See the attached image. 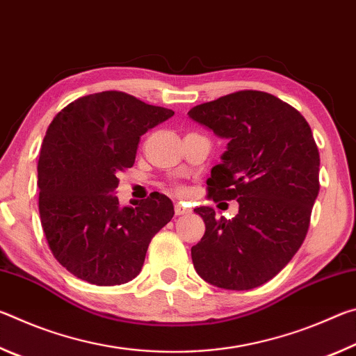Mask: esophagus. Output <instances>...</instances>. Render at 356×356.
<instances>
[{"label": "esophagus", "mask_w": 356, "mask_h": 356, "mask_svg": "<svg viewBox=\"0 0 356 356\" xmlns=\"http://www.w3.org/2000/svg\"><path fill=\"white\" fill-rule=\"evenodd\" d=\"M191 210L188 209V207H184V206H180V204H176V207H174V213H176L177 216H180V215H186V213H190Z\"/></svg>", "instance_id": "obj_1"}]
</instances>
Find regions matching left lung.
<instances>
[{"label":"left lung","instance_id":"1","mask_svg":"<svg viewBox=\"0 0 356 356\" xmlns=\"http://www.w3.org/2000/svg\"><path fill=\"white\" fill-rule=\"evenodd\" d=\"M196 122L227 138L207 179L209 200L237 201L232 220L196 207L206 222L191 259L204 281L229 291L265 284L286 267L308 234L318 195L321 156L306 119L275 95L237 91L196 105Z\"/></svg>","mask_w":356,"mask_h":356}]
</instances>
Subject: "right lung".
Listing matches in <instances>:
<instances>
[{
  "label": "right lung",
  "instance_id": "obj_1",
  "mask_svg": "<svg viewBox=\"0 0 356 356\" xmlns=\"http://www.w3.org/2000/svg\"><path fill=\"white\" fill-rule=\"evenodd\" d=\"M172 110L127 92L72 102L51 120L38 163L39 213L48 246L69 272L95 286H118L141 272L150 240L171 221L172 202L154 191L119 207L118 174L134 166L141 135Z\"/></svg>",
  "mask_w": 356,
  "mask_h": 356
}]
</instances>
